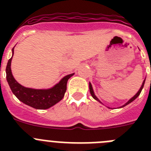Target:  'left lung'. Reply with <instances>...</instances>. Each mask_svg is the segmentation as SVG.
Segmentation results:
<instances>
[{
    "label": "left lung",
    "mask_w": 151,
    "mask_h": 151,
    "mask_svg": "<svg viewBox=\"0 0 151 151\" xmlns=\"http://www.w3.org/2000/svg\"><path fill=\"white\" fill-rule=\"evenodd\" d=\"M145 79H146V78H145ZM145 79L144 80V82H142V85H141V88H140V89H139V90H138V91L137 92V93H136V94H134V95L133 96V97H132V98H130V99H129V101H127V102L125 103V104L122 105V106H119V107H118V108H122V107H124V106H126V105L129 104H130V103H132V101H134V100H135L136 98H137V97H138V96L140 95V94H141V91H142V89H143V88H144V85H145ZM89 90H90V93H91V94L92 97H93V98H94V100H96V101H98V102H100V103H101V104H103V103L101 102V101H100V100L98 99V98H97V96L95 95V94H94V90H93V88H92V85H91V82H89ZM107 107H108V106H107ZM108 108H110V107H108Z\"/></svg>",
    "instance_id": "1"
}]
</instances>
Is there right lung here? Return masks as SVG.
<instances>
[{"label": "right lung", "instance_id": "obj_1", "mask_svg": "<svg viewBox=\"0 0 151 151\" xmlns=\"http://www.w3.org/2000/svg\"><path fill=\"white\" fill-rule=\"evenodd\" d=\"M14 47L12 49V57L8 60L6 68V81L13 94L21 102L37 110H45L51 107L61 101L66 91L67 81L74 73L61 78L58 83L50 88L35 89L22 86L14 78L11 71V61L13 59Z\"/></svg>", "mask_w": 151, "mask_h": 151}]
</instances>
